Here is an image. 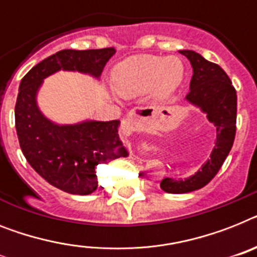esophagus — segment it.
<instances>
[{
  "label": "esophagus",
  "mask_w": 257,
  "mask_h": 257,
  "mask_svg": "<svg viewBox=\"0 0 257 257\" xmlns=\"http://www.w3.org/2000/svg\"><path fill=\"white\" fill-rule=\"evenodd\" d=\"M129 117L135 118L136 117V113H133V112H132V113H129Z\"/></svg>",
  "instance_id": "esophagus-1"
}]
</instances>
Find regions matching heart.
<instances>
[{"mask_svg": "<svg viewBox=\"0 0 257 257\" xmlns=\"http://www.w3.org/2000/svg\"><path fill=\"white\" fill-rule=\"evenodd\" d=\"M182 74V63L177 58L136 55L116 64L110 79L114 89L122 96L150 91L156 97H164L178 87Z\"/></svg>", "mask_w": 257, "mask_h": 257, "instance_id": "1", "label": "heart"}]
</instances>
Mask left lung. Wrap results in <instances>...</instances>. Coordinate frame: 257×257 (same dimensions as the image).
<instances>
[{
	"label": "left lung",
	"instance_id": "1",
	"mask_svg": "<svg viewBox=\"0 0 257 257\" xmlns=\"http://www.w3.org/2000/svg\"><path fill=\"white\" fill-rule=\"evenodd\" d=\"M179 53L186 56L193 67V78L186 100L201 108L208 121L214 124L216 141L210 158L195 174L185 179H162L160 186L165 193L170 194L190 193L206 186L222 168L236 133L237 96L228 75L220 66L208 62L195 51L181 50Z\"/></svg>",
	"mask_w": 257,
	"mask_h": 257
}]
</instances>
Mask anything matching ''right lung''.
Wrapping results in <instances>:
<instances>
[{"label": "right lung", "mask_w": 257, "mask_h": 257, "mask_svg": "<svg viewBox=\"0 0 257 257\" xmlns=\"http://www.w3.org/2000/svg\"><path fill=\"white\" fill-rule=\"evenodd\" d=\"M113 47L62 50L39 62L21 80L16 103V129L22 153L30 166L50 185L76 195L97 189L95 168L116 158L128 157L120 141L118 120H87L59 125L45 117L37 104L43 79L56 71H78L99 79L113 56Z\"/></svg>", "instance_id": "right-lung-1"}]
</instances>
